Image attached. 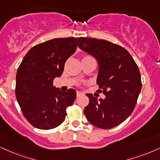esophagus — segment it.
<instances>
[{
  "label": "esophagus",
  "instance_id": "34e87169",
  "mask_svg": "<svg viewBox=\"0 0 160 160\" xmlns=\"http://www.w3.org/2000/svg\"><path fill=\"white\" fill-rule=\"evenodd\" d=\"M76 95H77V96H83L84 95V93L83 92H79V91H77V92H76Z\"/></svg>",
  "mask_w": 160,
  "mask_h": 160
}]
</instances>
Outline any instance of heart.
I'll use <instances>...</instances> for the list:
<instances>
[{"label":"heart","mask_w":160,"mask_h":160,"mask_svg":"<svg viewBox=\"0 0 160 160\" xmlns=\"http://www.w3.org/2000/svg\"><path fill=\"white\" fill-rule=\"evenodd\" d=\"M89 57H90V56H84L83 58H89Z\"/></svg>","instance_id":"heart-1"}]
</instances>
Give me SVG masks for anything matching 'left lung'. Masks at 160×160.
Masks as SVG:
<instances>
[{"label":"left lung","mask_w":160,"mask_h":160,"mask_svg":"<svg viewBox=\"0 0 160 160\" xmlns=\"http://www.w3.org/2000/svg\"><path fill=\"white\" fill-rule=\"evenodd\" d=\"M78 46L98 61L96 83L105 98L86 94L90 102L84 108L87 119L102 129L122 123L134 110L142 89L139 68L127 50L101 39L79 38Z\"/></svg>","instance_id":"8db88e82"}]
</instances>
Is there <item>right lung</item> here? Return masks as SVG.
I'll return each mask as SVG.
<instances>
[{
  "mask_svg": "<svg viewBox=\"0 0 160 160\" xmlns=\"http://www.w3.org/2000/svg\"><path fill=\"white\" fill-rule=\"evenodd\" d=\"M78 39L54 38L35 45L18 67L15 96L26 119L35 128L58 127L76 99V90L62 92L53 86V80L62 76L65 62L76 52Z\"/></svg>",
  "mask_w": 160,
  "mask_h": 160,
  "instance_id": "obj_1",
  "label": "right lung"
}]
</instances>
